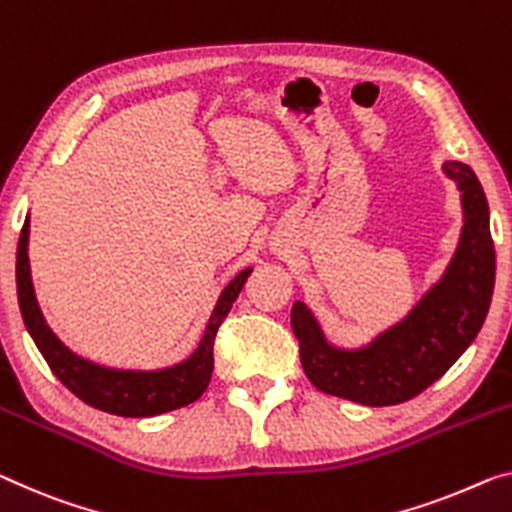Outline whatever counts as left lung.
Returning <instances> with one entry per match:
<instances>
[{
    "label": "left lung",
    "mask_w": 512,
    "mask_h": 512,
    "mask_svg": "<svg viewBox=\"0 0 512 512\" xmlns=\"http://www.w3.org/2000/svg\"><path fill=\"white\" fill-rule=\"evenodd\" d=\"M444 171L462 192L465 226L444 277L410 316L366 348L341 350L327 343L302 302L293 304L290 325L300 341L304 373L316 389L371 407L405 403L439 380L481 332L497 274L490 208L467 164L444 162Z\"/></svg>",
    "instance_id": "obj_1"
}]
</instances>
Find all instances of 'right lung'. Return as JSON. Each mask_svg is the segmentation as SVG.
I'll return each instance as SVG.
<instances>
[{
    "mask_svg": "<svg viewBox=\"0 0 512 512\" xmlns=\"http://www.w3.org/2000/svg\"><path fill=\"white\" fill-rule=\"evenodd\" d=\"M27 245L29 217L22 226L18 261H15L18 302L27 332L34 338L36 348L41 350L47 366L52 368V373L59 377L66 389L73 391L86 405L116 416H155L178 410V407H185L194 403L196 398H201V393L208 389L212 366H215L212 345H215L217 329L229 316L233 302L238 300L240 290L251 274V267L242 270L222 290V297H219L215 311L208 320L206 334L199 341V348L192 352V357L171 368H162V371H114V368L91 364V361L73 355L54 336L52 329L45 325V318L38 309L34 295V283H31Z\"/></svg>",
    "mask_w": 512,
    "mask_h": 512,
    "instance_id": "obj_1",
    "label": "right lung"
}]
</instances>
